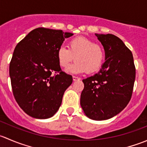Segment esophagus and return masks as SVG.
<instances>
[{"mask_svg":"<svg viewBox=\"0 0 147 147\" xmlns=\"http://www.w3.org/2000/svg\"><path fill=\"white\" fill-rule=\"evenodd\" d=\"M72 80H73V81L75 82V81H78V80H80V78H78V77H75V76H73L72 77Z\"/></svg>","mask_w":147,"mask_h":147,"instance_id":"esophagus-1","label":"esophagus"}]
</instances>
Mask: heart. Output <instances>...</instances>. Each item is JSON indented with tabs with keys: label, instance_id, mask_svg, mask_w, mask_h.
<instances>
[{
	"label": "heart",
	"instance_id": "heart-1",
	"mask_svg": "<svg viewBox=\"0 0 147 147\" xmlns=\"http://www.w3.org/2000/svg\"><path fill=\"white\" fill-rule=\"evenodd\" d=\"M104 57L101 46L84 37L70 40L68 49L61 46L57 50V59L61 67L67 68L75 59L76 62L67 69V72L72 74L95 72L101 67Z\"/></svg>",
	"mask_w": 147,
	"mask_h": 147
}]
</instances>
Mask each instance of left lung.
<instances>
[{
	"instance_id": "obj_1",
	"label": "left lung",
	"mask_w": 147,
	"mask_h": 147,
	"mask_svg": "<svg viewBox=\"0 0 147 147\" xmlns=\"http://www.w3.org/2000/svg\"><path fill=\"white\" fill-rule=\"evenodd\" d=\"M103 46L105 62L97 73L82 80L80 105L84 115L96 121L109 119L128 105L135 80L131 52L112 34L95 33Z\"/></svg>"
}]
</instances>
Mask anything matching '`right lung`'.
<instances>
[{
  "instance_id": "add662e5",
  "label": "right lung",
  "mask_w": 147,
  "mask_h": 147,
  "mask_svg": "<svg viewBox=\"0 0 147 147\" xmlns=\"http://www.w3.org/2000/svg\"><path fill=\"white\" fill-rule=\"evenodd\" d=\"M72 35L38 28L16 45L9 67L12 90L17 103L29 116L48 119L58 111L72 78L62 71L57 50L65 38Z\"/></svg>"
}]
</instances>
